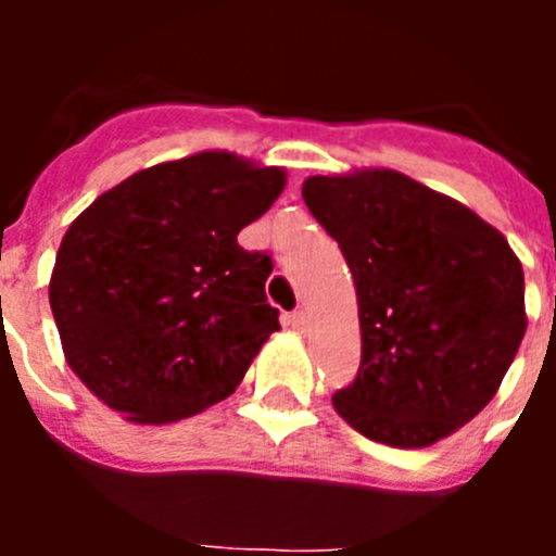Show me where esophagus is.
Instances as JSON below:
<instances>
[{
  "label": "esophagus",
  "mask_w": 556,
  "mask_h": 556,
  "mask_svg": "<svg viewBox=\"0 0 556 556\" xmlns=\"http://www.w3.org/2000/svg\"><path fill=\"white\" fill-rule=\"evenodd\" d=\"M289 326L294 328V331H306L308 328V317H306V312H303V308H298V312H292L289 314Z\"/></svg>",
  "instance_id": "esophagus-1"
}]
</instances>
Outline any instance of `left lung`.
Segmentation results:
<instances>
[{
  "label": "left lung",
  "instance_id": "1",
  "mask_svg": "<svg viewBox=\"0 0 556 556\" xmlns=\"http://www.w3.org/2000/svg\"><path fill=\"white\" fill-rule=\"evenodd\" d=\"M303 200L356 283L362 365L333 409L372 443H440L493 401L527 333L518 255L468 205L395 169L312 175Z\"/></svg>",
  "mask_w": 556,
  "mask_h": 556
}]
</instances>
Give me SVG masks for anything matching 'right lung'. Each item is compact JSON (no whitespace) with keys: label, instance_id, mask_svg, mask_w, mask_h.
Returning a JSON list of instances; mask_svg holds the SVG:
<instances>
[{"label":"right lung","instance_id":"1","mask_svg":"<svg viewBox=\"0 0 556 556\" xmlns=\"http://www.w3.org/2000/svg\"><path fill=\"white\" fill-rule=\"evenodd\" d=\"M287 169L228 150L147 166L68 225L49 278L63 356L108 409L178 424L225 401L278 331L273 262L236 236Z\"/></svg>","mask_w":556,"mask_h":556}]
</instances>
